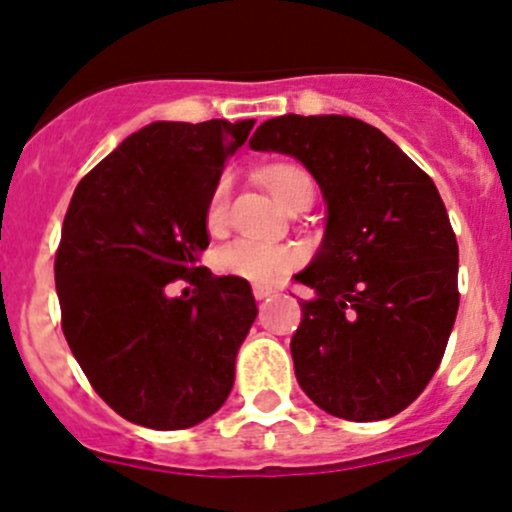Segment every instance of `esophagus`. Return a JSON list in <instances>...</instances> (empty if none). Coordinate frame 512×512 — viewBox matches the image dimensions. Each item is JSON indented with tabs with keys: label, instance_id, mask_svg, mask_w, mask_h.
<instances>
[{
	"label": "esophagus",
	"instance_id": "esophagus-1",
	"mask_svg": "<svg viewBox=\"0 0 512 512\" xmlns=\"http://www.w3.org/2000/svg\"><path fill=\"white\" fill-rule=\"evenodd\" d=\"M270 294H274V287H270V284H252V297L255 299H265Z\"/></svg>",
	"mask_w": 512,
	"mask_h": 512
}]
</instances>
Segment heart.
Instances as JSON below:
<instances>
[{
	"label": "heart",
	"instance_id": "heart-1",
	"mask_svg": "<svg viewBox=\"0 0 512 512\" xmlns=\"http://www.w3.org/2000/svg\"><path fill=\"white\" fill-rule=\"evenodd\" d=\"M262 181L274 193L287 211L297 208L299 203L314 198V181L297 164H272L262 169ZM230 208V181L220 179L213 186L211 196L203 211V223L211 233L225 228ZM301 262V255L294 247L277 245V242H262L252 238H238L225 242L215 252V267L230 277L247 279V282H270L279 274L294 270Z\"/></svg>",
	"mask_w": 512,
	"mask_h": 512
}]
</instances>
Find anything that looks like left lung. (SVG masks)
Listing matches in <instances>:
<instances>
[{
    "label": "left lung",
    "mask_w": 512,
    "mask_h": 512,
    "mask_svg": "<svg viewBox=\"0 0 512 512\" xmlns=\"http://www.w3.org/2000/svg\"><path fill=\"white\" fill-rule=\"evenodd\" d=\"M297 157L328 203L324 245L297 282L301 390L333 417L375 422L410 407L444 358L459 311V245L434 181L378 127L284 115L250 137Z\"/></svg>",
    "instance_id": "left-lung-1"
}]
</instances>
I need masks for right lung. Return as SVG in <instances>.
I'll return each instance as SVG.
<instances>
[{
	"mask_svg": "<svg viewBox=\"0 0 512 512\" xmlns=\"http://www.w3.org/2000/svg\"><path fill=\"white\" fill-rule=\"evenodd\" d=\"M255 120L154 122L80 179L56 250L61 328L120 417L186 429L220 410L257 316L250 284L198 267L203 211ZM184 278L191 298L165 297Z\"/></svg>",
	"mask_w": 512,
	"mask_h": 512,
	"instance_id": "1",
	"label": "right lung"
}]
</instances>
